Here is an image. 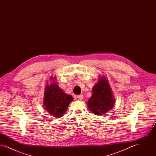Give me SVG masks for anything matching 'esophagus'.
I'll use <instances>...</instances> for the list:
<instances>
[{
  "label": "esophagus",
  "instance_id": "34e87169",
  "mask_svg": "<svg viewBox=\"0 0 156 156\" xmlns=\"http://www.w3.org/2000/svg\"><path fill=\"white\" fill-rule=\"evenodd\" d=\"M76 98L80 100H82L83 98V95H77Z\"/></svg>",
  "mask_w": 156,
  "mask_h": 156
}]
</instances>
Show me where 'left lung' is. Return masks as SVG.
<instances>
[{
	"mask_svg": "<svg viewBox=\"0 0 156 156\" xmlns=\"http://www.w3.org/2000/svg\"><path fill=\"white\" fill-rule=\"evenodd\" d=\"M115 100L106 78L99 76V81L92 88V97L87 102L89 110L95 115H103L113 108Z\"/></svg>",
	"mask_w": 156,
	"mask_h": 156,
	"instance_id": "8db88e82",
	"label": "left lung"
}]
</instances>
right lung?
I'll list each match as a JSON object with an SVG mask.
<instances>
[{
  "label": "right lung",
  "instance_id": "right-lung-1",
  "mask_svg": "<svg viewBox=\"0 0 156 156\" xmlns=\"http://www.w3.org/2000/svg\"><path fill=\"white\" fill-rule=\"evenodd\" d=\"M55 77H50L53 83L47 85L44 90L43 105L45 110L55 118H61L67 111L68 106L73 101L70 95L64 93L55 82Z\"/></svg>",
  "mask_w": 156,
  "mask_h": 156
}]
</instances>
